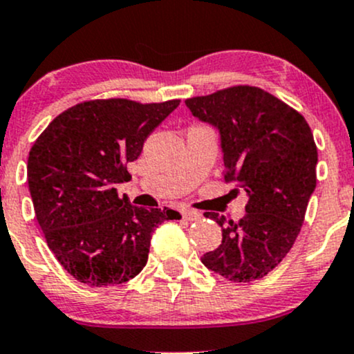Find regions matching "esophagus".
<instances>
[{
  "instance_id": "esophagus-1",
  "label": "esophagus",
  "mask_w": 354,
  "mask_h": 354,
  "mask_svg": "<svg viewBox=\"0 0 354 354\" xmlns=\"http://www.w3.org/2000/svg\"><path fill=\"white\" fill-rule=\"evenodd\" d=\"M183 218L188 219V221H198V219L203 218V214L200 211H194V209H185L183 211Z\"/></svg>"
}]
</instances>
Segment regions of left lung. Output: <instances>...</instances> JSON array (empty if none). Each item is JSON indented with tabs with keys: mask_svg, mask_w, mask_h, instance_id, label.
I'll return each mask as SVG.
<instances>
[{
	"mask_svg": "<svg viewBox=\"0 0 354 354\" xmlns=\"http://www.w3.org/2000/svg\"><path fill=\"white\" fill-rule=\"evenodd\" d=\"M191 115L219 131L225 180L248 194L239 221L205 213L221 226L216 250L203 254L208 270L236 283L273 271L301 230L316 188V149L306 120L256 86H233L185 101Z\"/></svg>",
	"mask_w": 354,
	"mask_h": 354,
	"instance_id": "8db88e82",
	"label": "left lung"
}]
</instances>
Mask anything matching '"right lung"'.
Instances as JSON below:
<instances>
[{
  "label": "right lung",
  "instance_id": "add662e5",
  "mask_svg": "<svg viewBox=\"0 0 354 354\" xmlns=\"http://www.w3.org/2000/svg\"><path fill=\"white\" fill-rule=\"evenodd\" d=\"M180 100L141 104L93 100L63 111L28 156V186L36 219L59 265L80 283L115 286L146 266L154 230L173 209H146L120 198L154 128Z\"/></svg>",
  "mask_w": 354,
  "mask_h": 354
}]
</instances>
